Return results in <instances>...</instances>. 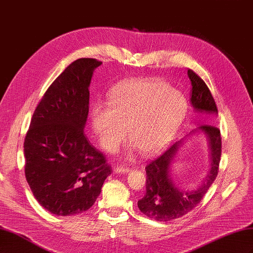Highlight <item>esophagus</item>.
I'll return each mask as SVG.
<instances>
[{
    "label": "esophagus",
    "mask_w": 253,
    "mask_h": 253,
    "mask_svg": "<svg viewBox=\"0 0 253 253\" xmlns=\"http://www.w3.org/2000/svg\"><path fill=\"white\" fill-rule=\"evenodd\" d=\"M115 172L116 173H121V174H126V173H128L129 172V169L128 168H124V167H116L115 168Z\"/></svg>",
    "instance_id": "34e87169"
}]
</instances>
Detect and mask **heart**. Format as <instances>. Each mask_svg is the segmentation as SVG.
Listing matches in <instances>:
<instances>
[{"instance_id": "obj_1", "label": "heart", "mask_w": 253, "mask_h": 253, "mask_svg": "<svg viewBox=\"0 0 253 253\" xmlns=\"http://www.w3.org/2000/svg\"><path fill=\"white\" fill-rule=\"evenodd\" d=\"M108 106L91 110V126L99 144L114 152L126 138L142 155H152L169 143L187 114L180 91L159 79H128L109 95Z\"/></svg>"}]
</instances>
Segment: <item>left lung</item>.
<instances>
[{
	"label": "left lung",
	"instance_id": "8db88e82",
	"mask_svg": "<svg viewBox=\"0 0 253 253\" xmlns=\"http://www.w3.org/2000/svg\"><path fill=\"white\" fill-rule=\"evenodd\" d=\"M188 76L192 85L190 100L193 109L196 112L216 115L217 108L215 101L205 81L192 70H188ZM198 129H201L209 140L210 172L207 175L205 181L195 190L183 191L176 187L170 176V168L172 159L177 153L183 139L175 142L171 148L145 167V195L138 201V208L148 217L158 221H168L183 216L200 204L207 191L215 180L221 155L220 129L209 125L201 126Z\"/></svg>",
	"mask_w": 253,
	"mask_h": 253
}]
</instances>
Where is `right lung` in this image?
<instances>
[{"label": "right lung", "mask_w": 253, "mask_h": 253, "mask_svg": "<svg viewBox=\"0 0 253 253\" xmlns=\"http://www.w3.org/2000/svg\"><path fill=\"white\" fill-rule=\"evenodd\" d=\"M101 63L81 58L68 65L45 91L25 136L26 180L43 208L59 216L88 210L112 173L83 131L88 86Z\"/></svg>", "instance_id": "add662e5"}]
</instances>
